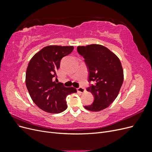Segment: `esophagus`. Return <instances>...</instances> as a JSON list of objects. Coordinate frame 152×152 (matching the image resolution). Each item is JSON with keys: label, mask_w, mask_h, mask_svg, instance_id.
Returning <instances> with one entry per match:
<instances>
[{"label": "esophagus", "mask_w": 152, "mask_h": 152, "mask_svg": "<svg viewBox=\"0 0 152 152\" xmlns=\"http://www.w3.org/2000/svg\"><path fill=\"white\" fill-rule=\"evenodd\" d=\"M77 91L80 92V93H83L86 92V89L84 88V87H79V88H77Z\"/></svg>", "instance_id": "34e87169"}]
</instances>
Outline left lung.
I'll list each match as a JSON object with an SVG mask.
<instances>
[{
  "instance_id": "1",
  "label": "left lung",
  "mask_w": 152,
  "mask_h": 152,
  "mask_svg": "<svg viewBox=\"0 0 152 152\" xmlns=\"http://www.w3.org/2000/svg\"><path fill=\"white\" fill-rule=\"evenodd\" d=\"M77 51L88 66L89 81L96 82L94 86L87 89L93 94L94 102L84 108L93 112L107 108L117 97L123 83L124 72L120 59L107 48L99 44L78 46Z\"/></svg>"
}]
</instances>
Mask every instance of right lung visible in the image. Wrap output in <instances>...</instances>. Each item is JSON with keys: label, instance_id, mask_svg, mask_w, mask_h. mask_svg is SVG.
I'll return each mask as SVG.
<instances>
[{"label": "right lung", "instance_id": "add662e5", "mask_svg": "<svg viewBox=\"0 0 152 152\" xmlns=\"http://www.w3.org/2000/svg\"><path fill=\"white\" fill-rule=\"evenodd\" d=\"M73 46L48 45L31 58L26 68L25 82L32 101L50 113H61L67 108V96L77 93L75 87H66L53 82L63 57L72 52Z\"/></svg>", "mask_w": 152, "mask_h": 152}]
</instances>
